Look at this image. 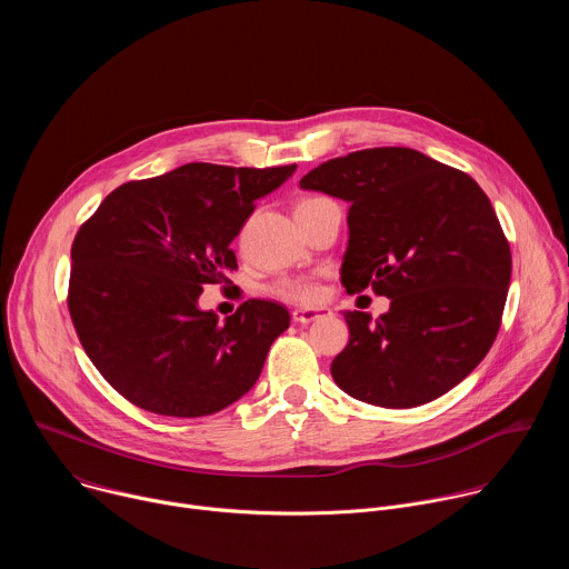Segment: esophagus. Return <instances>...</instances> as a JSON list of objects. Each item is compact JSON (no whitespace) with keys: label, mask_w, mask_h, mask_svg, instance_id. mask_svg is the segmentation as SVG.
Segmentation results:
<instances>
[{"label":"esophagus","mask_w":569,"mask_h":569,"mask_svg":"<svg viewBox=\"0 0 569 569\" xmlns=\"http://www.w3.org/2000/svg\"><path fill=\"white\" fill-rule=\"evenodd\" d=\"M333 312H331V308H297L295 312H292V319L297 321V323H310V321H317V319H321V317H331Z\"/></svg>","instance_id":"1"}]
</instances>
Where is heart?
Listing matches in <instances>:
<instances>
[{
    "instance_id": "obj_1",
    "label": "heart",
    "mask_w": 569,
    "mask_h": 569,
    "mask_svg": "<svg viewBox=\"0 0 569 569\" xmlns=\"http://www.w3.org/2000/svg\"><path fill=\"white\" fill-rule=\"evenodd\" d=\"M319 198H306L301 200L297 207L301 204H308V202H315ZM272 292L286 301H297V303H308V301H315L319 297V290L317 286L310 281V279H303V277H286V279H279L274 286H272Z\"/></svg>"
}]
</instances>
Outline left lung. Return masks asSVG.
I'll return each instance as SVG.
<instances>
[{"mask_svg": "<svg viewBox=\"0 0 569 569\" xmlns=\"http://www.w3.org/2000/svg\"><path fill=\"white\" fill-rule=\"evenodd\" d=\"M349 204L342 286L391 299L376 321L345 310L349 345L331 365L349 396L417 408L489 353L511 281V250L479 184L412 148H367L301 178Z\"/></svg>", "mask_w": 569, "mask_h": 569, "instance_id": "obj_1", "label": "left lung"}]
</instances>
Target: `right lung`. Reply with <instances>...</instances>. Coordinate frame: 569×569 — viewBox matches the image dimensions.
<instances>
[{"label": "right lung", "instance_id": "right-lung-1", "mask_svg": "<svg viewBox=\"0 0 569 569\" xmlns=\"http://www.w3.org/2000/svg\"><path fill=\"white\" fill-rule=\"evenodd\" d=\"M295 171L193 161L121 184L78 229L69 315L94 367L137 408L207 417L254 387L290 327L286 306L248 299L220 321L198 299L236 270L229 246L254 202Z\"/></svg>", "mask_w": 569, "mask_h": 569}]
</instances>
